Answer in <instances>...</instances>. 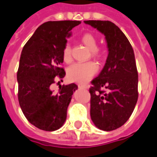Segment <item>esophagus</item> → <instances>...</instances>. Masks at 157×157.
Listing matches in <instances>:
<instances>
[{"label": "esophagus", "mask_w": 157, "mask_h": 157, "mask_svg": "<svg viewBox=\"0 0 157 157\" xmlns=\"http://www.w3.org/2000/svg\"><path fill=\"white\" fill-rule=\"evenodd\" d=\"M78 86L80 88H88L87 85H84V84H79Z\"/></svg>", "instance_id": "1"}]
</instances>
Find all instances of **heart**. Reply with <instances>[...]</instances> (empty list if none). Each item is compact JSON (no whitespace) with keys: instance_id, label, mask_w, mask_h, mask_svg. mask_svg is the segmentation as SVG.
I'll list each match as a JSON object with an SVG mask.
<instances>
[{"instance_id":"b5f03b06","label":"heart","mask_w":157,"mask_h":157,"mask_svg":"<svg viewBox=\"0 0 157 157\" xmlns=\"http://www.w3.org/2000/svg\"><path fill=\"white\" fill-rule=\"evenodd\" d=\"M82 43L90 50V53L93 56L101 57L104 54V50L97 46V39L94 35L86 33L81 38ZM62 57L64 61L70 62L71 61V47L66 44L62 50ZM98 71V66L94 61L86 62H76L73 64L67 70V77L70 81L83 83L89 81Z\"/></svg>"}]
</instances>
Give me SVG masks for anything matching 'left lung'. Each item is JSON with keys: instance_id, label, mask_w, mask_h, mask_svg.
Returning <instances> with one entry per match:
<instances>
[{"instance_id": "8db88e82", "label": "left lung", "mask_w": 157, "mask_h": 157, "mask_svg": "<svg viewBox=\"0 0 157 157\" xmlns=\"http://www.w3.org/2000/svg\"><path fill=\"white\" fill-rule=\"evenodd\" d=\"M104 34L108 56L99 75L91 81L90 117L96 127L111 132L127 121L138 99L134 51L125 34L109 21H85Z\"/></svg>"}]
</instances>
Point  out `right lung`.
I'll use <instances>...</instances> for the list:
<instances>
[{
    "mask_svg": "<svg viewBox=\"0 0 157 157\" xmlns=\"http://www.w3.org/2000/svg\"><path fill=\"white\" fill-rule=\"evenodd\" d=\"M81 24L79 21L43 23L25 43L17 71L18 101L23 114L37 128L53 132L63 126L75 83L59 86L54 93L51 86L66 75L62 50L70 31Z\"/></svg>",
    "mask_w": 157,
    "mask_h": 157,
    "instance_id": "right-lung-1",
    "label": "right lung"
}]
</instances>
